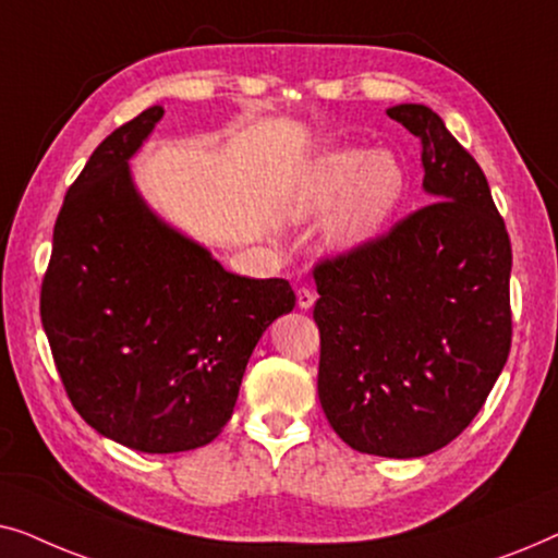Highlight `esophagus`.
Returning <instances> with one entry per match:
<instances>
[{
    "label": "esophagus",
    "mask_w": 558,
    "mask_h": 558,
    "mask_svg": "<svg viewBox=\"0 0 558 558\" xmlns=\"http://www.w3.org/2000/svg\"><path fill=\"white\" fill-rule=\"evenodd\" d=\"M312 304H315V292H312V289H307V287L296 289V307L312 310Z\"/></svg>",
    "instance_id": "1"
}]
</instances>
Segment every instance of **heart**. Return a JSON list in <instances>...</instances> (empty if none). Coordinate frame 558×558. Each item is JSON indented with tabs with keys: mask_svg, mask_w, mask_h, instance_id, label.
I'll list each match as a JSON object with an SVG mask.
<instances>
[{
	"mask_svg": "<svg viewBox=\"0 0 558 558\" xmlns=\"http://www.w3.org/2000/svg\"><path fill=\"white\" fill-rule=\"evenodd\" d=\"M409 193V170L393 149L338 147L307 159L281 195L292 223L325 216L330 254H353L384 231Z\"/></svg>",
	"mask_w": 558,
	"mask_h": 558,
	"instance_id": "obj_1",
	"label": "heart"
}]
</instances>
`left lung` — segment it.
I'll list each match as a JSON object with an SVG mask.
<instances>
[{"mask_svg":"<svg viewBox=\"0 0 558 558\" xmlns=\"http://www.w3.org/2000/svg\"><path fill=\"white\" fill-rule=\"evenodd\" d=\"M422 140L434 203L315 269L317 393L363 454L447 447L483 409L510 353V239L470 151L424 104L386 109Z\"/></svg>","mask_w":558,"mask_h":558,"instance_id":"left-lung-1","label":"left lung"}]
</instances>
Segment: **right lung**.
Returning a JSON list of instances; mask_svg holds the SVG:
<instances>
[{
	"mask_svg": "<svg viewBox=\"0 0 558 558\" xmlns=\"http://www.w3.org/2000/svg\"><path fill=\"white\" fill-rule=\"evenodd\" d=\"M162 117L149 106L90 155L52 231L40 296L75 411L106 439L149 454L210 445L256 342L294 310L287 279L226 271L144 201L129 162Z\"/></svg>",
	"mask_w": 558,
	"mask_h": 558,
	"instance_id": "1",
	"label": "right lung"
}]
</instances>
